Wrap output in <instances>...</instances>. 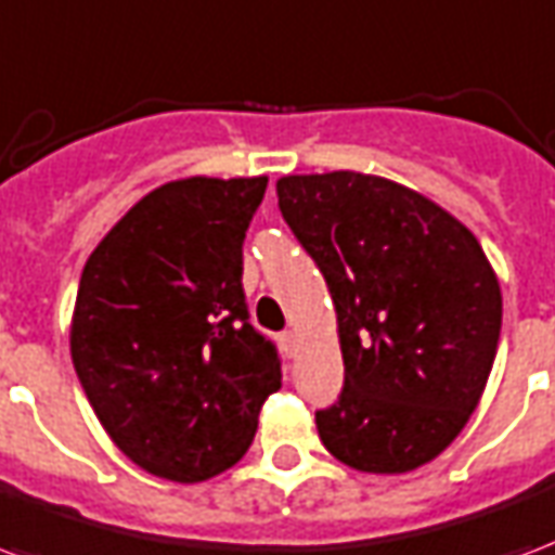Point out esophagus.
Here are the masks:
<instances>
[{
	"mask_svg": "<svg viewBox=\"0 0 555 555\" xmlns=\"http://www.w3.org/2000/svg\"><path fill=\"white\" fill-rule=\"evenodd\" d=\"M281 348L286 351V357H298V351H301V339H298V333L295 331L281 333Z\"/></svg>",
	"mask_w": 555,
	"mask_h": 555,
	"instance_id": "obj_1",
	"label": "esophagus"
}]
</instances>
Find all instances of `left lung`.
Segmentation results:
<instances>
[{"instance_id": "left-lung-1", "label": "left lung", "mask_w": 555, "mask_h": 555, "mask_svg": "<svg viewBox=\"0 0 555 555\" xmlns=\"http://www.w3.org/2000/svg\"><path fill=\"white\" fill-rule=\"evenodd\" d=\"M278 207L322 269L345 389L315 412L348 468L406 474L468 424L498 353V274L477 236L398 181L336 169L278 178Z\"/></svg>"}]
</instances>
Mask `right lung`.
<instances>
[{"mask_svg":"<svg viewBox=\"0 0 555 555\" xmlns=\"http://www.w3.org/2000/svg\"><path fill=\"white\" fill-rule=\"evenodd\" d=\"M266 183H164L85 262L75 374L116 448L160 480L204 482L236 465L281 389L278 353L248 324L243 293V240Z\"/></svg>","mask_w":555,"mask_h":555,"instance_id":"right-lung-1","label":"right lung"}]
</instances>
